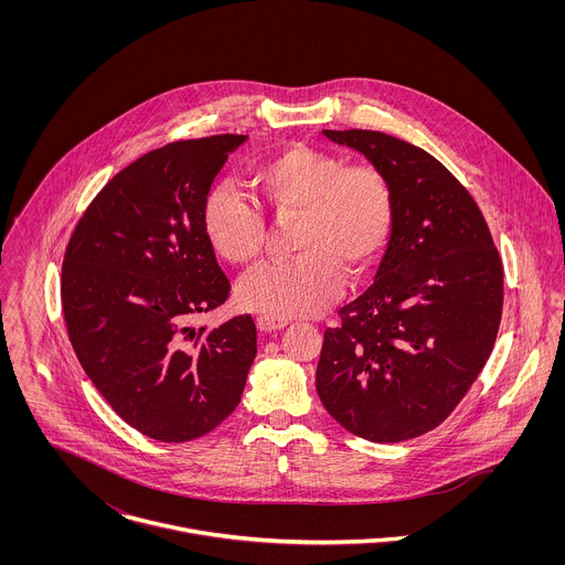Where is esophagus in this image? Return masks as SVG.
I'll list each match as a JSON object with an SVG mask.
<instances>
[{"label":"esophagus","instance_id":"34e87169","mask_svg":"<svg viewBox=\"0 0 565 565\" xmlns=\"http://www.w3.org/2000/svg\"><path fill=\"white\" fill-rule=\"evenodd\" d=\"M287 323H289V320H285V318H274V316H258V318H256V326H258V330H263V332L280 330V328H285Z\"/></svg>","mask_w":565,"mask_h":565}]
</instances>
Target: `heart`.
Masks as SVG:
<instances>
[{
    "label": "heart",
    "mask_w": 565,
    "mask_h": 565,
    "mask_svg": "<svg viewBox=\"0 0 565 565\" xmlns=\"http://www.w3.org/2000/svg\"><path fill=\"white\" fill-rule=\"evenodd\" d=\"M249 186L278 224L298 222V258L245 276L237 289L245 309L274 316H316L341 291L343 278H365L394 228L392 184L374 164H348L334 152L291 146L258 162ZM206 239L233 265H254L265 249L260 211L231 184H217L202 215Z\"/></svg>",
    "instance_id": "heart-1"
}]
</instances>
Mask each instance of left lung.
I'll list each match as a JSON object with an SVG mask.
<instances>
[{"mask_svg":"<svg viewBox=\"0 0 565 565\" xmlns=\"http://www.w3.org/2000/svg\"><path fill=\"white\" fill-rule=\"evenodd\" d=\"M385 173L394 228L372 287L326 328L316 387L352 435L396 444L439 426L491 354L502 263L468 189L417 146L323 130Z\"/></svg>","mask_w":565,"mask_h":565,"instance_id":"8db88e82","label":"left lung"}]
</instances>
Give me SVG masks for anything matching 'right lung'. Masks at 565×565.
I'll return each mask as SVG.
<instances>
[{"label": "right lung", "mask_w": 565, "mask_h": 565, "mask_svg": "<svg viewBox=\"0 0 565 565\" xmlns=\"http://www.w3.org/2000/svg\"><path fill=\"white\" fill-rule=\"evenodd\" d=\"M245 139L175 141L128 164L88 204L65 252L61 300L82 370L124 422L167 444L222 424L256 356L249 316L191 326L231 291L202 215Z\"/></svg>", "instance_id": "add662e5"}]
</instances>
